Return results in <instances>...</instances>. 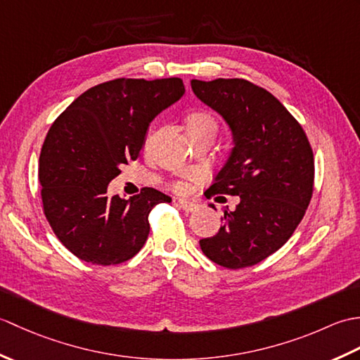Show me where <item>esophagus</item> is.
Wrapping results in <instances>:
<instances>
[{
  "label": "esophagus",
  "mask_w": 360,
  "mask_h": 360,
  "mask_svg": "<svg viewBox=\"0 0 360 360\" xmlns=\"http://www.w3.org/2000/svg\"><path fill=\"white\" fill-rule=\"evenodd\" d=\"M178 205L186 212H195L198 207H200V204H198L196 201H192V200H179Z\"/></svg>",
  "instance_id": "1"
}]
</instances>
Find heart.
<instances>
[{
    "mask_svg": "<svg viewBox=\"0 0 360 360\" xmlns=\"http://www.w3.org/2000/svg\"><path fill=\"white\" fill-rule=\"evenodd\" d=\"M186 131L190 139H196V137H201L205 134H213L215 136L218 131V122L209 111H193L190 112L186 117ZM151 139H148V143Z\"/></svg>",
    "mask_w": 360,
    "mask_h": 360,
    "instance_id": "obj_1",
    "label": "heart"
}]
</instances>
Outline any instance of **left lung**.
Here are the masks:
<instances>
[{"label":"left lung","mask_w":360,"mask_h":360,"mask_svg":"<svg viewBox=\"0 0 360 360\" xmlns=\"http://www.w3.org/2000/svg\"><path fill=\"white\" fill-rule=\"evenodd\" d=\"M190 85L224 119L233 139L205 196H240L233 212L224 209L218 233L200 240L201 250L229 269L254 266L278 250L304 217L314 155L300 124L269 91L243 79H193Z\"/></svg>","instance_id":"1"}]
</instances>
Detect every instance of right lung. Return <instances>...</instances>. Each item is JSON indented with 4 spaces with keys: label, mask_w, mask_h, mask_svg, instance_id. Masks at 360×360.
Here are the masks:
<instances>
[{
    "label": "right lung",
    "mask_w": 360,
    "mask_h": 360,
    "mask_svg": "<svg viewBox=\"0 0 360 360\" xmlns=\"http://www.w3.org/2000/svg\"><path fill=\"white\" fill-rule=\"evenodd\" d=\"M184 93L178 77L116 79L85 91L52 124L38 167L44 215L83 262L133 258L148 238L150 210L172 201L151 187L129 200L106 192L120 167L139 156L151 122Z\"/></svg>",
    "instance_id": "obj_1"
}]
</instances>
